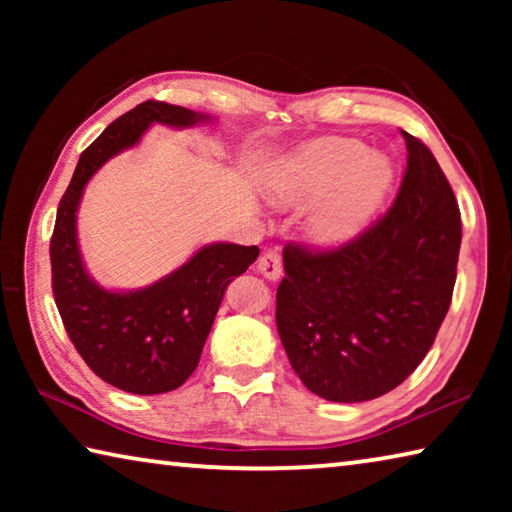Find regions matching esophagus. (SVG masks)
I'll return each instance as SVG.
<instances>
[{
    "label": "esophagus",
    "instance_id": "esophagus-1",
    "mask_svg": "<svg viewBox=\"0 0 512 512\" xmlns=\"http://www.w3.org/2000/svg\"><path fill=\"white\" fill-rule=\"evenodd\" d=\"M257 268H259V273L266 277V280H271V282L280 280V277H282V257L277 255L275 250H268V253L259 257Z\"/></svg>",
    "mask_w": 512,
    "mask_h": 512
}]
</instances>
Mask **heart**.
Masks as SVG:
<instances>
[{
    "label": "heart",
    "mask_w": 512,
    "mask_h": 512,
    "mask_svg": "<svg viewBox=\"0 0 512 512\" xmlns=\"http://www.w3.org/2000/svg\"><path fill=\"white\" fill-rule=\"evenodd\" d=\"M388 158L350 137H325L300 149L277 169L271 194L284 207L321 201L309 219L318 244H348L366 230L393 185Z\"/></svg>",
    "instance_id": "b5f03b06"
}]
</instances>
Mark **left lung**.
<instances>
[{"label": "left lung", "mask_w": 512, "mask_h": 512, "mask_svg": "<svg viewBox=\"0 0 512 512\" xmlns=\"http://www.w3.org/2000/svg\"><path fill=\"white\" fill-rule=\"evenodd\" d=\"M406 140L395 203L334 250L284 248L275 323L291 368L329 402H366L427 357L452 305L461 212L433 153Z\"/></svg>", "instance_id": "left-lung-1"}]
</instances>
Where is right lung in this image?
<instances>
[{
    "instance_id": "add662e5",
    "label": "right lung",
    "mask_w": 512,
    "mask_h": 512,
    "mask_svg": "<svg viewBox=\"0 0 512 512\" xmlns=\"http://www.w3.org/2000/svg\"><path fill=\"white\" fill-rule=\"evenodd\" d=\"M210 115L144 101L112 121L81 153L60 198L51 237V287L69 339L94 375L135 395L176 391L196 370L225 287L259 255L257 246L210 244L176 271L135 291H110L83 264L76 212L88 180L117 153L131 149L153 124L189 128Z\"/></svg>"
}]
</instances>
